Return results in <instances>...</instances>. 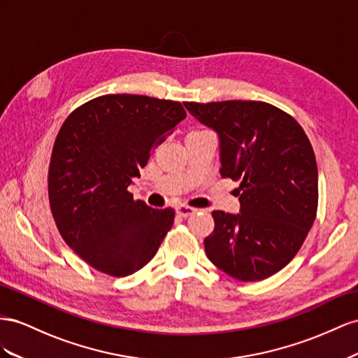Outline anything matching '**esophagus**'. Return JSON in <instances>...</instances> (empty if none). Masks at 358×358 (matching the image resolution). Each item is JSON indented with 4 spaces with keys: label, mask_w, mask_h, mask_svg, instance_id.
Wrapping results in <instances>:
<instances>
[{
    "label": "esophagus",
    "mask_w": 358,
    "mask_h": 358,
    "mask_svg": "<svg viewBox=\"0 0 358 358\" xmlns=\"http://www.w3.org/2000/svg\"><path fill=\"white\" fill-rule=\"evenodd\" d=\"M177 214L180 217H189L192 216V214H195L196 208H192L189 206H185V203H180V206H177Z\"/></svg>",
    "instance_id": "obj_1"
}]
</instances>
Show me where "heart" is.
<instances>
[{"instance_id": "obj_1", "label": "heart", "mask_w": 358, "mask_h": 358, "mask_svg": "<svg viewBox=\"0 0 358 358\" xmlns=\"http://www.w3.org/2000/svg\"><path fill=\"white\" fill-rule=\"evenodd\" d=\"M198 131H199V130H198Z\"/></svg>"}]
</instances>
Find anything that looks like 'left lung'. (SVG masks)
I'll return each mask as SVG.
<instances>
[{"mask_svg": "<svg viewBox=\"0 0 358 358\" xmlns=\"http://www.w3.org/2000/svg\"><path fill=\"white\" fill-rule=\"evenodd\" d=\"M217 131L220 173L238 180L240 214L213 211L208 259L243 282L267 279L297 255L318 210V166L297 120L265 101H186Z\"/></svg>", "mask_w": 358, "mask_h": 358, "instance_id": "left-lung-1", "label": "left lung"}]
</instances>
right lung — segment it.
<instances>
[{"label":"right lung","mask_w":358,"mask_h":358,"mask_svg":"<svg viewBox=\"0 0 358 358\" xmlns=\"http://www.w3.org/2000/svg\"><path fill=\"white\" fill-rule=\"evenodd\" d=\"M185 118L180 101L106 94L63 122L48 172L50 211L67 246L91 267L124 278L156 255L176 211L151 208L127 187Z\"/></svg>","instance_id":"obj_1"}]
</instances>
